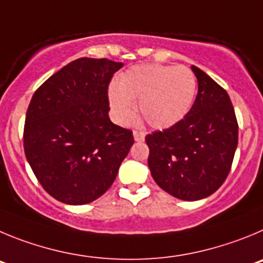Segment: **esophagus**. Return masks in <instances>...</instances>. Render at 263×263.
Returning a JSON list of instances; mask_svg holds the SVG:
<instances>
[{"instance_id": "34e87169", "label": "esophagus", "mask_w": 263, "mask_h": 263, "mask_svg": "<svg viewBox=\"0 0 263 263\" xmlns=\"http://www.w3.org/2000/svg\"><path fill=\"white\" fill-rule=\"evenodd\" d=\"M134 139L135 141H144V139H145V132L134 131Z\"/></svg>"}]
</instances>
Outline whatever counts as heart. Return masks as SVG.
I'll return each instance as SVG.
<instances>
[{
  "label": "heart",
  "mask_w": 263,
  "mask_h": 263,
  "mask_svg": "<svg viewBox=\"0 0 263 263\" xmlns=\"http://www.w3.org/2000/svg\"><path fill=\"white\" fill-rule=\"evenodd\" d=\"M196 94V77L187 67L143 64L120 74L119 84L108 87V103L115 119L126 124L135 103L149 126L165 129L176 126L190 111Z\"/></svg>",
  "instance_id": "obj_1"
}]
</instances>
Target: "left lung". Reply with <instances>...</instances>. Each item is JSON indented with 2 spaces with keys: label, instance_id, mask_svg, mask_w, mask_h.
Segmentation results:
<instances>
[{
  "label": "left lung",
  "instance_id": "1",
  "mask_svg": "<svg viewBox=\"0 0 263 263\" xmlns=\"http://www.w3.org/2000/svg\"><path fill=\"white\" fill-rule=\"evenodd\" d=\"M198 94L187 115L170 128L145 137L148 166L164 191L181 200L207 198L223 184L235 157L238 126L223 87L191 65Z\"/></svg>",
  "mask_w": 263,
  "mask_h": 263
}]
</instances>
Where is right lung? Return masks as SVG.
Masks as SVG:
<instances>
[{"instance_id": "right-lung-1", "label": "right lung", "mask_w": 263, "mask_h": 263, "mask_svg": "<svg viewBox=\"0 0 263 263\" xmlns=\"http://www.w3.org/2000/svg\"><path fill=\"white\" fill-rule=\"evenodd\" d=\"M122 67L108 59H77L32 96L25 155L40 184L59 202L81 205L98 199L134 144L132 132L108 118V84Z\"/></svg>"}]
</instances>
